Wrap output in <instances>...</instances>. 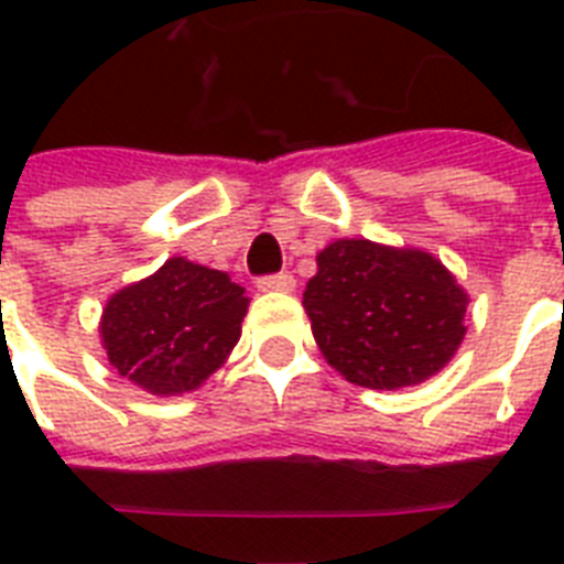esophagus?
<instances>
[{
  "mask_svg": "<svg viewBox=\"0 0 564 564\" xmlns=\"http://www.w3.org/2000/svg\"><path fill=\"white\" fill-rule=\"evenodd\" d=\"M257 286L263 292H292L295 290V278L292 274H269V278H260Z\"/></svg>",
  "mask_w": 564,
  "mask_h": 564,
  "instance_id": "esophagus-1",
  "label": "esophagus"
}]
</instances>
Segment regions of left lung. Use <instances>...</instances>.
I'll use <instances>...</instances> for the list:
<instances>
[{
  "mask_svg": "<svg viewBox=\"0 0 564 564\" xmlns=\"http://www.w3.org/2000/svg\"><path fill=\"white\" fill-rule=\"evenodd\" d=\"M304 310L318 351L369 389L424 383L465 339L468 292L424 248L334 239L316 254Z\"/></svg>",
  "mask_w": 564,
  "mask_h": 564,
  "instance_id": "left-lung-1",
  "label": "left lung"
}]
</instances>
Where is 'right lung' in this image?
Here are the masks:
<instances>
[{
	"label": "right lung",
	"instance_id": "obj_1",
	"mask_svg": "<svg viewBox=\"0 0 564 564\" xmlns=\"http://www.w3.org/2000/svg\"><path fill=\"white\" fill-rule=\"evenodd\" d=\"M248 313L228 272L170 257L154 274L117 290L101 310L108 362L143 392H193L228 360Z\"/></svg>",
	"mask_w": 564,
	"mask_h": 564
}]
</instances>
